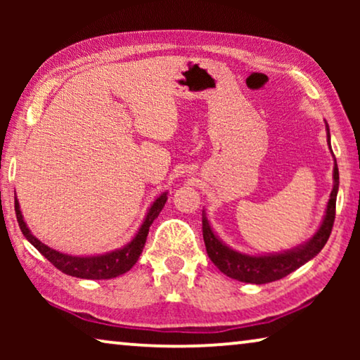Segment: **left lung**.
Returning <instances> with one entry per match:
<instances>
[{"mask_svg":"<svg viewBox=\"0 0 360 360\" xmlns=\"http://www.w3.org/2000/svg\"><path fill=\"white\" fill-rule=\"evenodd\" d=\"M326 122V121H324ZM326 137H328V146L331 149V134H329V126L326 122ZM333 154V150H331ZM338 190H339V170L336 159H334V169H333V190L329 195V201L326 205V211H324L323 221L319 224L311 238L304 240L303 244L297 245V248L282 250V252H274V254H245L239 252L233 248H229L228 244L223 243V239H219V236L214 233L211 228L208 216L203 210V239L206 245V252L216 267H218L224 275H228L229 278L238 280V282L244 283H270L275 280H280L287 277L288 274H292L293 270H297L311 260L313 257L321 252L324 244L328 243L329 234H331L333 224H334V216H336V198H338Z\"/></svg>","mask_w":360,"mask_h":360,"instance_id":"8db88e82","label":"left lung"}]
</instances>
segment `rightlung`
Returning <instances> with one entry per match:
<instances>
[{
	"label": "right lung",
	"mask_w": 360,
	"mask_h": 360,
	"mask_svg": "<svg viewBox=\"0 0 360 360\" xmlns=\"http://www.w3.org/2000/svg\"><path fill=\"white\" fill-rule=\"evenodd\" d=\"M167 193H162L154 200V203L149 206L147 214L142 224L137 229L129 243L122 245L120 249L110 250L105 254H96V255H72V254H63L60 250H56L49 248L47 244H44L39 240L36 236L31 233V229L27 228L24 216L21 213V206L16 196H14V211H16V218L21 228L24 238L46 257L49 262L56 265L60 272L72 275L77 278H86V280H108V278H116L120 275L126 274L127 270L132 269V265L137 262V259L141 257L142 249L146 245L147 234H149L150 224L154 223V219L159 216V213L167 203ZM16 195V193H14Z\"/></svg>",
	"instance_id": "1"
}]
</instances>
